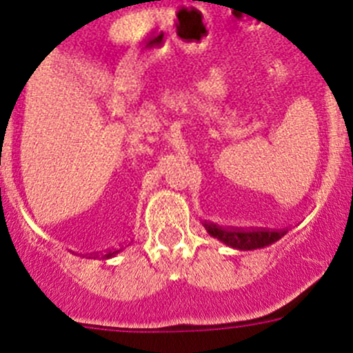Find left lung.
I'll list each match as a JSON object with an SVG mask.
<instances>
[{"instance_id": "obj_1", "label": "left lung", "mask_w": 353, "mask_h": 353, "mask_svg": "<svg viewBox=\"0 0 353 353\" xmlns=\"http://www.w3.org/2000/svg\"><path fill=\"white\" fill-rule=\"evenodd\" d=\"M205 230L209 236L214 239L221 241L227 246L234 248V250H241V252H248V250H259V248H265L269 244L276 243L287 234V230H265V228H256V230H236V228H221L218 225L204 223Z\"/></svg>"}]
</instances>
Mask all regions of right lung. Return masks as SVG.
<instances>
[{"instance_id":"1","label":"right lung","mask_w":353,"mask_h":353,"mask_svg":"<svg viewBox=\"0 0 353 353\" xmlns=\"http://www.w3.org/2000/svg\"><path fill=\"white\" fill-rule=\"evenodd\" d=\"M117 253H119V250H117V252H110V253H107V255H103V259H110V256H116Z\"/></svg>"}]
</instances>
